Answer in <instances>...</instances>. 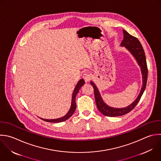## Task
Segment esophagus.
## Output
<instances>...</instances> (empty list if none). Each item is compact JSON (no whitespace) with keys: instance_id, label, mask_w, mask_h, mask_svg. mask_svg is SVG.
<instances>
[{"instance_id":"obj_1","label":"esophagus","mask_w":161,"mask_h":161,"mask_svg":"<svg viewBox=\"0 0 161 161\" xmlns=\"http://www.w3.org/2000/svg\"><path fill=\"white\" fill-rule=\"evenodd\" d=\"M83 79H84V80L86 82H88L91 80V75L89 73V72H85L84 74H83V76H82Z\"/></svg>"}]
</instances>
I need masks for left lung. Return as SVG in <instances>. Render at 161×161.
Masks as SVG:
<instances>
[{
  "instance_id": "8db88e82",
  "label": "left lung",
  "mask_w": 161,
  "mask_h": 161,
  "mask_svg": "<svg viewBox=\"0 0 161 161\" xmlns=\"http://www.w3.org/2000/svg\"><path fill=\"white\" fill-rule=\"evenodd\" d=\"M123 40L121 43V45L123 47H125L131 53V54L136 58L138 65L140 66L142 74L143 85L139 95L132 104L126 108L118 109L111 108L106 105L103 101L97 87L92 82H91L90 83L94 88V96L97 108L102 114L107 116H119L131 111L136 106V105L140 101L146 87L148 75V69L143 48L137 38L131 36L125 30H123Z\"/></svg>"
}]
</instances>
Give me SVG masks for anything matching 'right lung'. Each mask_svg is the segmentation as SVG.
<instances>
[{"label":"right lung","instance_id":"right-lung-1","mask_svg":"<svg viewBox=\"0 0 161 161\" xmlns=\"http://www.w3.org/2000/svg\"><path fill=\"white\" fill-rule=\"evenodd\" d=\"M84 80L83 79H80L77 86H75V89L74 91V92H73V95H72V104H71V107L70 108V110L69 111V112L67 113L66 115H65L64 116L62 117V118H57V119H43V118H41L42 119L45 121H47V122H52V123H59V122H62V121H64L67 119H68L72 114L73 113H74L75 109H76V103H75V97H76V95L79 92V91L80 89V88L84 84Z\"/></svg>","mask_w":161,"mask_h":161}]
</instances>
